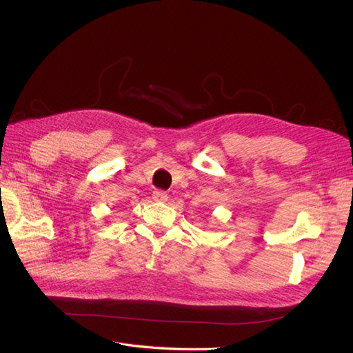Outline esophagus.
Masks as SVG:
<instances>
[{
  "label": "esophagus",
  "mask_w": 353,
  "mask_h": 353,
  "mask_svg": "<svg viewBox=\"0 0 353 353\" xmlns=\"http://www.w3.org/2000/svg\"><path fill=\"white\" fill-rule=\"evenodd\" d=\"M153 200H154V201H166V200H168V194L165 193V191L156 190L154 193H153Z\"/></svg>",
  "instance_id": "esophagus-1"
}]
</instances>
